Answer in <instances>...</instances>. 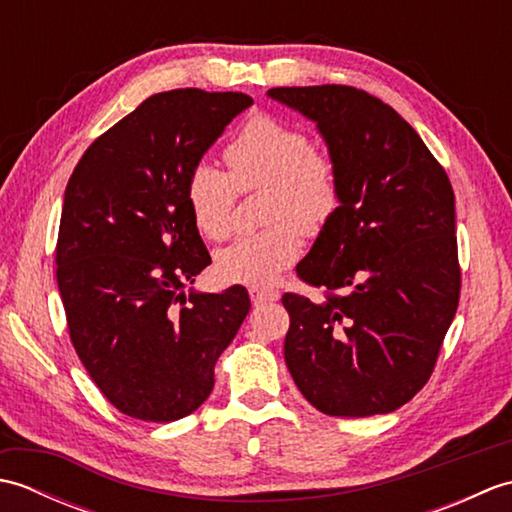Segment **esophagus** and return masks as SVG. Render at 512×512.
<instances>
[{"mask_svg":"<svg viewBox=\"0 0 512 512\" xmlns=\"http://www.w3.org/2000/svg\"><path fill=\"white\" fill-rule=\"evenodd\" d=\"M248 292H250V301H253V306H264V303L279 299V292L270 288H250Z\"/></svg>","mask_w":512,"mask_h":512,"instance_id":"obj_1","label":"esophagus"}]
</instances>
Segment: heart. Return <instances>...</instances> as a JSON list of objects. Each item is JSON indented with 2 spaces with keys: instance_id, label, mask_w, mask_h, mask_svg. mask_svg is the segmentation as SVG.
Returning a JSON list of instances; mask_svg holds the SVG:
<instances>
[{
  "instance_id": "heart-1",
  "label": "heart",
  "mask_w": 512,
  "mask_h": 512,
  "mask_svg": "<svg viewBox=\"0 0 512 512\" xmlns=\"http://www.w3.org/2000/svg\"><path fill=\"white\" fill-rule=\"evenodd\" d=\"M228 173L198 165L187 180V204L198 231L213 242L233 233L237 191L262 193L264 231L237 239L217 257L226 281L273 286L301 255L303 233H319L341 204L339 167L328 151L312 147L303 129L257 114L224 147Z\"/></svg>"
}]
</instances>
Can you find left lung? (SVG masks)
Segmentation results:
<instances>
[{"label":"left lung","mask_w":512,"mask_h":512,"mask_svg":"<svg viewBox=\"0 0 512 512\" xmlns=\"http://www.w3.org/2000/svg\"><path fill=\"white\" fill-rule=\"evenodd\" d=\"M317 123L339 167L341 204L286 292L284 356L312 407L365 418L427 385L460 301L455 195L447 171L394 107L350 85L273 88Z\"/></svg>","instance_id":"obj_1"}]
</instances>
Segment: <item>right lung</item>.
<instances>
[{
    "label": "right lung",
    "instance_id": "add662e5",
    "mask_svg": "<svg viewBox=\"0 0 512 512\" xmlns=\"http://www.w3.org/2000/svg\"><path fill=\"white\" fill-rule=\"evenodd\" d=\"M248 105L242 92L149 96L85 149L65 187L54 262L70 341L129 418L198 409L250 310L242 286L184 295L211 264L184 195L189 173Z\"/></svg>",
    "mask_w": 512,
    "mask_h": 512
}]
</instances>
